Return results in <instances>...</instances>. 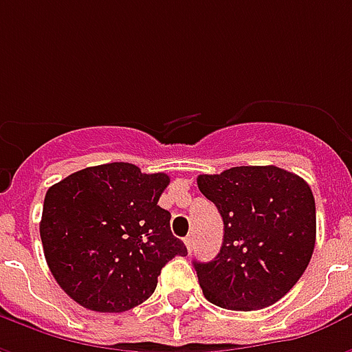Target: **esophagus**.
Segmentation results:
<instances>
[{
	"label": "esophagus",
	"instance_id": "34e87169",
	"mask_svg": "<svg viewBox=\"0 0 352 352\" xmlns=\"http://www.w3.org/2000/svg\"><path fill=\"white\" fill-rule=\"evenodd\" d=\"M184 245H186V249H188V251H192V247H194V237L192 236L184 237Z\"/></svg>",
	"mask_w": 352,
	"mask_h": 352
}]
</instances>
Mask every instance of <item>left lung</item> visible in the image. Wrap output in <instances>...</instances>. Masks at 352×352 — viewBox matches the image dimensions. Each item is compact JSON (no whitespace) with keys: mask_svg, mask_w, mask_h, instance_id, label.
Returning <instances> with one entry per match:
<instances>
[{"mask_svg":"<svg viewBox=\"0 0 352 352\" xmlns=\"http://www.w3.org/2000/svg\"><path fill=\"white\" fill-rule=\"evenodd\" d=\"M198 188L224 222L221 252L211 262H194L204 296L232 311L279 302L315 249L317 213L309 184L277 166H239L199 175Z\"/></svg>","mask_w":352,"mask_h":352,"instance_id":"obj_1","label":"left lung"}]
</instances>
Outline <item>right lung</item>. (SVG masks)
<instances>
[{
  "label": "right lung",
  "mask_w": 352,
  "mask_h": 352,
  "mask_svg": "<svg viewBox=\"0 0 352 352\" xmlns=\"http://www.w3.org/2000/svg\"><path fill=\"white\" fill-rule=\"evenodd\" d=\"M166 173L126 162L80 169L52 184L39 224L45 258L72 300L98 313H122L156 288L162 267L186 247L158 206Z\"/></svg>",
  "instance_id": "right-lung-1"
}]
</instances>
